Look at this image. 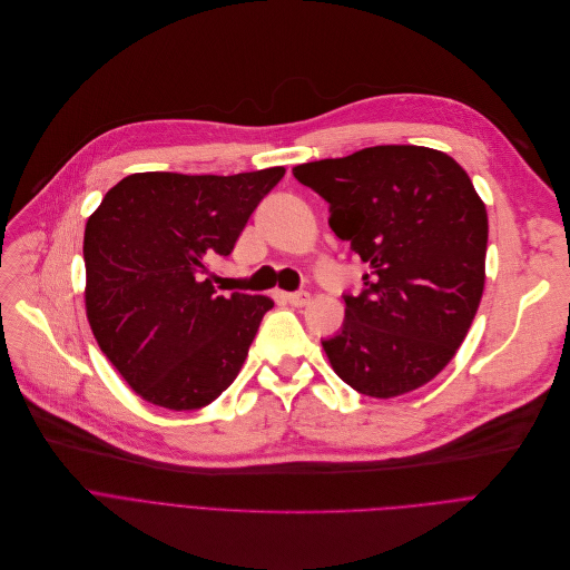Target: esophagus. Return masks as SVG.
Here are the masks:
<instances>
[{
  "instance_id": "1",
  "label": "esophagus",
  "mask_w": 570,
  "mask_h": 570,
  "mask_svg": "<svg viewBox=\"0 0 570 570\" xmlns=\"http://www.w3.org/2000/svg\"><path fill=\"white\" fill-rule=\"evenodd\" d=\"M287 301L296 308H304L311 304V294L308 292H292V294H287Z\"/></svg>"
}]
</instances>
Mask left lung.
Masks as SVG:
<instances>
[{
	"label": "left lung",
	"instance_id": "obj_1",
	"mask_svg": "<svg viewBox=\"0 0 570 570\" xmlns=\"http://www.w3.org/2000/svg\"><path fill=\"white\" fill-rule=\"evenodd\" d=\"M331 205L328 225L367 264L345 296L338 336L322 341L336 375L371 397L438 377L455 356L485 287L488 212L444 151L380 145L296 165Z\"/></svg>",
	"mask_w": 570,
	"mask_h": 570
}]
</instances>
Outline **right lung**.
I'll use <instances>...</instances> for the list:
<instances>
[{
    "label": "right lung",
    "instance_id": "obj_1",
    "mask_svg": "<svg viewBox=\"0 0 570 570\" xmlns=\"http://www.w3.org/2000/svg\"><path fill=\"white\" fill-rule=\"evenodd\" d=\"M285 175L136 173L85 227V308L94 338L151 405L199 410L239 375L269 296L216 294L209 259L229 255Z\"/></svg>",
    "mask_w": 570,
    "mask_h": 570
}]
</instances>
